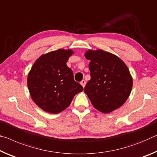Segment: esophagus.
<instances>
[{
	"mask_svg": "<svg viewBox=\"0 0 157 157\" xmlns=\"http://www.w3.org/2000/svg\"><path fill=\"white\" fill-rule=\"evenodd\" d=\"M86 81L85 80H82L81 81V86L83 87H85V86H86Z\"/></svg>",
	"mask_w": 157,
	"mask_h": 157,
	"instance_id": "obj_1",
	"label": "esophagus"
}]
</instances>
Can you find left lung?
Instances as JSON below:
<instances>
[{"mask_svg":"<svg viewBox=\"0 0 157 157\" xmlns=\"http://www.w3.org/2000/svg\"><path fill=\"white\" fill-rule=\"evenodd\" d=\"M90 60V80L84 88L92 104L108 113L122 106L131 93L133 80L129 69L121 59L103 50L87 51Z\"/></svg>","mask_w":157,"mask_h":157,"instance_id":"left-lung-1","label":"left lung"}]
</instances>
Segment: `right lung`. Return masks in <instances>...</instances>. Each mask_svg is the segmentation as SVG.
I'll use <instances>...</instances> for the list:
<instances>
[{
	"label": "right lung",
	"mask_w": 157,
	"mask_h": 157,
	"mask_svg": "<svg viewBox=\"0 0 157 157\" xmlns=\"http://www.w3.org/2000/svg\"><path fill=\"white\" fill-rule=\"evenodd\" d=\"M72 53L70 49H58L41 56L28 74V88L31 98L46 112L60 113L70 105L77 93L83 91L66 64Z\"/></svg>",
	"instance_id": "obj_1"
}]
</instances>
